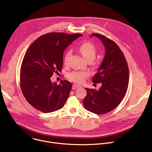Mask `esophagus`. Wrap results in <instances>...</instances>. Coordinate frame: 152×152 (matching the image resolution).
I'll use <instances>...</instances> for the list:
<instances>
[{
    "label": "esophagus",
    "mask_w": 152,
    "mask_h": 152,
    "mask_svg": "<svg viewBox=\"0 0 152 152\" xmlns=\"http://www.w3.org/2000/svg\"><path fill=\"white\" fill-rule=\"evenodd\" d=\"M79 87H80V86L79 85H77V84H73V89H75V88H79Z\"/></svg>",
    "instance_id": "34e87169"
}]
</instances>
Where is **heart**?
<instances>
[{
	"instance_id": "1",
	"label": "heart",
	"mask_w": 152,
	"mask_h": 152,
	"mask_svg": "<svg viewBox=\"0 0 152 152\" xmlns=\"http://www.w3.org/2000/svg\"><path fill=\"white\" fill-rule=\"evenodd\" d=\"M79 50L81 54L83 55V56L88 61H92L95 59L97 54V50L96 47L92 43L89 42H85L82 43L79 46ZM71 54L72 52L70 51H68L66 53V55H65L64 62L66 65L69 64ZM89 76V73L86 72L75 71L69 73L67 77L69 79L75 83H82Z\"/></svg>"
}]
</instances>
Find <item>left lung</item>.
Listing matches in <instances>:
<instances>
[{
    "mask_svg": "<svg viewBox=\"0 0 152 152\" xmlns=\"http://www.w3.org/2000/svg\"><path fill=\"white\" fill-rule=\"evenodd\" d=\"M104 46V58L93 82L101 83L99 90L85 88L86 96L83 100L86 110L97 114L113 111L124 98L128 86L129 72L123 52L113 40L99 34H92Z\"/></svg>",
    "mask_w": 152,
    "mask_h": 152,
    "instance_id": "1",
    "label": "left lung"
}]
</instances>
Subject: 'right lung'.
Wrapping results in <instances>:
<instances>
[{
	"instance_id": "obj_1",
	"label": "right lung",
	"mask_w": 152,
	"mask_h": 152,
	"mask_svg": "<svg viewBox=\"0 0 152 152\" xmlns=\"http://www.w3.org/2000/svg\"><path fill=\"white\" fill-rule=\"evenodd\" d=\"M80 34L50 32L35 39L27 50L20 68L21 90L28 102L42 113L63 107L72 88L67 80L52 83L54 73L62 71L63 53Z\"/></svg>"
}]
</instances>
